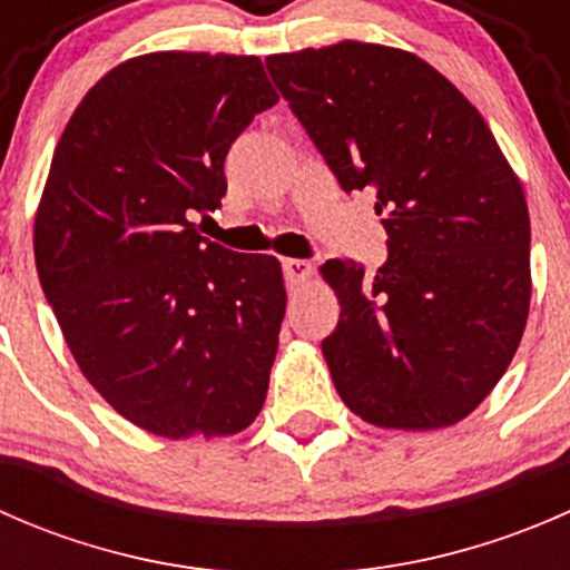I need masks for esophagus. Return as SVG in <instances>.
I'll return each instance as SVG.
<instances>
[{
  "mask_svg": "<svg viewBox=\"0 0 570 570\" xmlns=\"http://www.w3.org/2000/svg\"><path fill=\"white\" fill-rule=\"evenodd\" d=\"M281 267H284V278L289 286H301L303 281L312 278V262L306 258H284Z\"/></svg>",
  "mask_w": 570,
  "mask_h": 570,
  "instance_id": "esophagus-1",
  "label": "esophagus"
}]
</instances>
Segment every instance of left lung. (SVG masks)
Wrapping results in <instances>:
<instances>
[{"label": "left lung", "instance_id": "8db88e82", "mask_svg": "<svg viewBox=\"0 0 570 570\" xmlns=\"http://www.w3.org/2000/svg\"><path fill=\"white\" fill-rule=\"evenodd\" d=\"M344 193L372 187L389 258H331L322 355L344 405L392 430L469 416L530 314V212L482 115L411 51L342 43L264 60Z\"/></svg>", "mask_w": 570, "mask_h": 570}]
</instances>
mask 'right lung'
Instances as JSON below:
<instances>
[{
	"label": "right lung",
	"instance_id": "1",
	"mask_svg": "<svg viewBox=\"0 0 570 570\" xmlns=\"http://www.w3.org/2000/svg\"><path fill=\"white\" fill-rule=\"evenodd\" d=\"M278 101L258 57L157 51L105 73L55 148L36 267L79 370L165 439L258 416L286 312L281 264L195 232L226 154Z\"/></svg>",
	"mask_w": 570,
	"mask_h": 570
}]
</instances>
